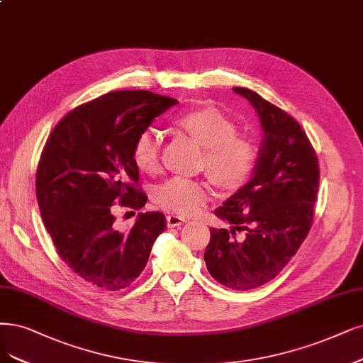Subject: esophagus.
Wrapping results in <instances>:
<instances>
[{"label": "esophagus", "instance_id": "esophagus-1", "mask_svg": "<svg viewBox=\"0 0 363 363\" xmlns=\"http://www.w3.org/2000/svg\"><path fill=\"white\" fill-rule=\"evenodd\" d=\"M167 218V225L169 227H181L184 223H186V220L181 216H174V213H170V216L166 217Z\"/></svg>", "mask_w": 363, "mask_h": 363}]
</instances>
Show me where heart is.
Here are the masks:
<instances>
[{"label":"heart","instance_id":"1","mask_svg":"<svg viewBox=\"0 0 363 363\" xmlns=\"http://www.w3.org/2000/svg\"><path fill=\"white\" fill-rule=\"evenodd\" d=\"M177 125L205 147L203 166L212 181L223 186H236L251 173L257 151L254 143L236 134V124L213 107L186 112L177 119ZM161 134L155 128L139 133L133 145V161L143 173L160 169ZM208 186L203 182L173 178L155 190L157 202L177 213L190 216L203 206Z\"/></svg>","mask_w":363,"mask_h":363}]
</instances>
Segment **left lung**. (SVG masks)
<instances>
[{"label": "left lung", "instance_id": "8db88e82", "mask_svg": "<svg viewBox=\"0 0 363 363\" xmlns=\"http://www.w3.org/2000/svg\"><path fill=\"white\" fill-rule=\"evenodd\" d=\"M233 91L256 111L263 138L248 182L213 211L232 227H211L203 259L220 284L250 290L269 283L283 271L310 232L320 169L298 121L257 92ZM238 231L246 236L238 240Z\"/></svg>", "mask_w": 363, "mask_h": 363}]
</instances>
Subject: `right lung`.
Wrapping results in <instances>:
<instances>
[{
    "label": "right lung",
    "instance_id": "1",
    "mask_svg": "<svg viewBox=\"0 0 363 363\" xmlns=\"http://www.w3.org/2000/svg\"><path fill=\"white\" fill-rule=\"evenodd\" d=\"M178 100L125 89L76 107L53 128L37 169L40 213L62 262L89 284L128 287L166 230L163 212H140L128 232L113 225V200L140 209L133 145L139 133Z\"/></svg>",
    "mask_w": 363,
    "mask_h": 363
}]
</instances>
